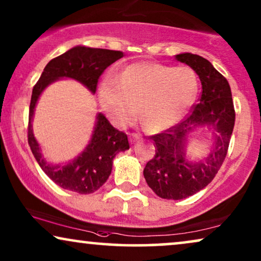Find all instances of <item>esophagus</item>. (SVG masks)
<instances>
[{
	"label": "esophagus",
	"mask_w": 261,
	"mask_h": 261,
	"mask_svg": "<svg viewBox=\"0 0 261 261\" xmlns=\"http://www.w3.org/2000/svg\"><path fill=\"white\" fill-rule=\"evenodd\" d=\"M140 139H141V134L132 133V135H130V140L132 141H138V140H140Z\"/></svg>",
	"instance_id": "esophagus-1"
}]
</instances>
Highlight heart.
<instances>
[{
	"label": "heart",
	"mask_w": 261,
	"mask_h": 261,
	"mask_svg": "<svg viewBox=\"0 0 261 261\" xmlns=\"http://www.w3.org/2000/svg\"><path fill=\"white\" fill-rule=\"evenodd\" d=\"M197 92L198 78L190 67L139 63L127 66L120 76L103 78L99 101L120 126L135 120L140 105L148 126L163 129L183 119Z\"/></svg>",
	"instance_id": "b5f03b06"
}]
</instances>
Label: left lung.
<instances>
[{"label": "left lung", "instance_id": "8db88e82", "mask_svg": "<svg viewBox=\"0 0 261 261\" xmlns=\"http://www.w3.org/2000/svg\"><path fill=\"white\" fill-rule=\"evenodd\" d=\"M176 59L198 74L202 92L185 119L151 137L155 142V155L146 164L144 177L148 187L166 199L187 198L214 179L227 155L235 123L233 98L226 78L201 56L181 53ZM204 125L216 130L213 148L204 161L189 162L185 154L187 137L196 126Z\"/></svg>", "mask_w": 261, "mask_h": 261}]
</instances>
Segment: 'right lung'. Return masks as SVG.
I'll list each match as a JSON object with an SVG mask.
<instances>
[{
    "label": "right lung",
    "instance_id": "right-lung-1",
    "mask_svg": "<svg viewBox=\"0 0 261 261\" xmlns=\"http://www.w3.org/2000/svg\"><path fill=\"white\" fill-rule=\"evenodd\" d=\"M122 57L121 51L76 46L49 60L34 85L28 117V144L42 171L60 188L82 195L98 190L112 173L115 155L129 148L127 134L114 128L107 117L98 113L91 140L84 151L65 165H52L42 156L33 134L32 120L35 105L44 89L59 78L76 80L95 94L99 76L107 67Z\"/></svg>",
    "mask_w": 261,
    "mask_h": 261
}]
</instances>
